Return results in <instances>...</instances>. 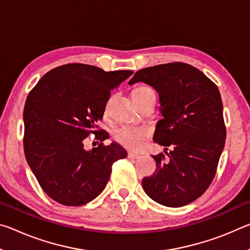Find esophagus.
Masks as SVG:
<instances>
[{
    "label": "esophagus",
    "mask_w": 250,
    "mask_h": 250,
    "mask_svg": "<svg viewBox=\"0 0 250 250\" xmlns=\"http://www.w3.org/2000/svg\"><path fill=\"white\" fill-rule=\"evenodd\" d=\"M128 158H129V159H139V158H140V155L135 154V153H133V152H129V153H128Z\"/></svg>",
    "instance_id": "34e87169"
}]
</instances>
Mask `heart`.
Wrapping results in <instances>:
<instances>
[{
    "label": "heart",
    "instance_id": "1",
    "mask_svg": "<svg viewBox=\"0 0 250 250\" xmlns=\"http://www.w3.org/2000/svg\"><path fill=\"white\" fill-rule=\"evenodd\" d=\"M147 92H154L153 89L146 86H140L132 91L134 95H143ZM108 112V104L105 107V113ZM150 135V129L146 126H132V125H122L116 129L113 137L116 141L119 142L130 150L140 149L143 145V141Z\"/></svg>",
    "mask_w": 250,
    "mask_h": 250
}]
</instances>
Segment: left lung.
Segmentation results:
<instances>
[{"label":"left lung","mask_w":250,"mask_h":250,"mask_svg":"<svg viewBox=\"0 0 250 250\" xmlns=\"http://www.w3.org/2000/svg\"><path fill=\"white\" fill-rule=\"evenodd\" d=\"M139 82L159 92L163 118L153 140L171 147L164 151L168 160L163 153L153 155L156 168L142 180L143 189L161 205H188L208 188L225 146L221 94L207 76L185 62L138 70L129 83Z\"/></svg>","instance_id":"left-lung-1"}]
</instances>
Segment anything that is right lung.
Returning a JSON list of instances; mask_svg holds the SVG:
<instances>
[{
	"mask_svg": "<svg viewBox=\"0 0 250 250\" xmlns=\"http://www.w3.org/2000/svg\"><path fill=\"white\" fill-rule=\"evenodd\" d=\"M133 74L104 71L86 64H67L48 71L29 92L24 107V152L47 195L66 206L84 205L107 185L112 164L126 158L118 143L98 129L110 90ZM95 134L102 141L90 151L83 141Z\"/></svg>",
	"mask_w": 250,
	"mask_h": 250,
	"instance_id": "1",
	"label": "right lung"
}]
</instances>
